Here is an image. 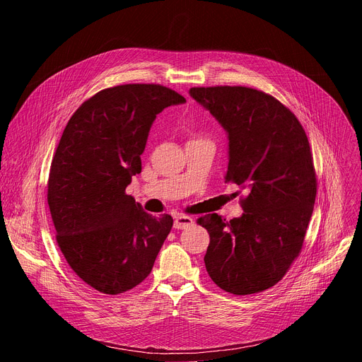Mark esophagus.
I'll list each match as a JSON object with an SVG mask.
<instances>
[{"instance_id": "esophagus-1", "label": "esophagus", "mask_w": 362, "mask_h": 362, "mask_svg": "<svg viewBox=\"0 0 362 362\" xmlns=\"http://www.w3.org/2000/svg\"><path fill=\"white\" fill-rule=\"evenodd\" d=\"M193 223H194V222H193V219H192L190 216L177 215V216L175 218L173 226H175V229H187V228H190Z\"/></svg>"}]
</instances>
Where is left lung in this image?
<instances>
[{
    "instance_id": "8db88e82",
    "label": "left lung",
    "mask_w": 362,
    "mask_h": 362,
    "mask_svg": "<svg viewBox=\"0 0 362 362\" xmlns=\"http://www.w3.org/2000/svg\"><path fill=\"white\" fill-rule=\"evenodd\" d=\"M229 136L226 182L247 190L243 215L197 219L211 243L204 265L212 281L233 295L276 285L303 246L317 197L311 146L296 116L274 95L242 86L192 87Z\"/></svg>"
}]
</instances>
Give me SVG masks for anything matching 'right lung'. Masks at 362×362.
Here are the masks:
<instances>
[{"label": "right lung", "mask_w": 362, "mask_h": 362, "mask_svg": "<svg viewBox=\"0 0 362 362\" xmlns=\"http://www.w3.org/2000/svg\"><path fill=\"white\" fill-rule=\"evenodd\" d=\"M148 83L122 84L87 98L70 117L51 160L47 202L69 267L101 293H123L151 272L170 215L151 216L126 193L156 116L185 103Z\"/></svg>", "instance_id": "add662e5"}]
</instances>
